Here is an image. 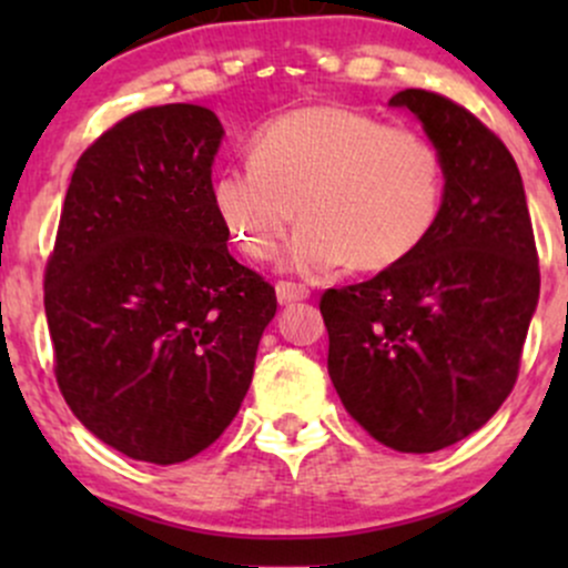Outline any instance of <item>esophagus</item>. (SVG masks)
Returning <instances> with one entry per match:
<instances>
[{
    "label": "esophagus",
    "mask_w": 568,
    "mask_h": 568,
    "mask_svg": "<svg viewBox=\"0 0 568 568\" xmlns=\"http://www.w3.org/2000/svg\"><path fill=\"white\" fill-rule=\"evenodd\" d=\"M277 291V302L280 304H296V302H304L306 296H310V288L302 283H291V280H280L275 285Z\"/></svg>",
    "instance_id": "obj_1"
}]
</instances>
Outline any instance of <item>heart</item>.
Instances as JSON below:
<instances>
[{
  "label": "heart",
  "mask_w": 568,
  "mask_h": 568,
  "mask_svg": "<svg viewBox=\"0 0 568 568\" xmlns=\"http://www.w3.org/2000/svg\"><path fill=\"white\" fill-rule=\"evenodd\" d=\"M443 194V154L422 130L338 103L264 122L247 143V165L211 184L221 226L253 262L275 256L298 213L283 262L304 275L406 262L438 224Z\"/></svg>",
  "instance_id": "obj_1"
}]
</instances>
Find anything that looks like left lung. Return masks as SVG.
<instances>
[{"instance_id":"1","label":"left lung","mask_w":568,"mask_h":568,"mask_svg":"<svg viewBox=\"0 0 568 568\" xmlns=\"http://www.w3.org/2000/svg\"><path fill=\"white\" fill-rule=\"evenodd\" d=\"M422 120L446 165L438 224L406 262L328 288V374L382 446L433 454L484 427L513 393L539 298L524 181L494 130L422 88L389 98Z\"/></svg>"}]
</instances>
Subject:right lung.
<instances>
[{
	"label": "right lung",
	"mask_w": 568,
	"mask_h": 568,
	"mask_svg": "<svg viewBox=\"0 0 568 568\" xmlns=\"http://www.w3.org/2000/svg\"><path fill=\"white\" fill-rule=\"evenodd\" d=\"M219 116L128 114L77 160L44 315L63 400L130 459L179 465L230 427L277 296L226 247L211 202Z\"/></svg>",
	"instance_id": "right-lung-1"
}]
</instances>
